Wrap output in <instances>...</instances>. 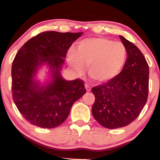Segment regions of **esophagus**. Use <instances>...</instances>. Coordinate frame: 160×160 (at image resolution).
<instances>
[{"label": "esophagus", "mask_w": 160, "mask_h": 160, "mask_svg": "<svg viewBox=\"0 0 160 160\" xmlns=\"http://www.w3.org/2000/svg\"><path fill=\"white\" fill-rule=\"evenodd\" d=\"M85 88H86V90H87V92H90V85H88V84H85Z\"/></svg>", "instance_id": "1"}]
</instances>
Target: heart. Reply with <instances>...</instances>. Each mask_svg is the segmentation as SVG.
Returning a JSON list of instances; mask_svg holds the SVG:
<instances>
[{
	"mask_svg": "<svg viewBox=\"0 0 160 160\" xmlns=\"http://www.w3.org/2000/svg\"><path fill=\"white\" fill-rule=\"evenodd\" d=\"M127 58V49L120 42L106 38L83 39L76 47V52L70 50L68 60L78 73L88 67V75L97 82H106L115 78L122 70Z\"/></svg>",
	"mask_w": 160,
	"mask_h": 160,
	"instance_id": "1",
	"label": "heart"
}]
</instances>
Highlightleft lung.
I'll return each mask as SVG.
<instances>
[{
    "instance_id": "obj_1",
    "label": "left lung",
    "mask_w": 160,
    "mask_h": 160,
    "mask_svg": "<svg viewBox=\"0 0 160 160\" xmlns=\"http://www.w3.org/2000/svg\"><path fill=\"white\" fill-rule=\"evenodd\" d=\"M127 49V59L121 72L113 79L92 88L95 101L94 118L107 128L126 126L137 118L148 98L149 69L138 47L119 36Z\"/></svg>"
}]
</instances>
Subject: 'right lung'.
<instances>
[{
  "label": "right lung",
  "instance_id": "add662e5",
  "mask_svg": "<svg viewBox=\"0 0 160 160\" xmlns=\"http://www.w3.org/2000/svg\"><path fill=\"white\" fill-rule=\"evenodd\" d=\"M82 33L44 32L32 37L16 54L11 68L12 97L18 110L31 124L44 128L61 125L72 106L86 92L81 79L68 81L60 70L67 52ZM47 63L52 80L41 86L34 77Z\"/></svg>",
  "mask_w": 160,
  "mask_h": 160
}]
</instances>
